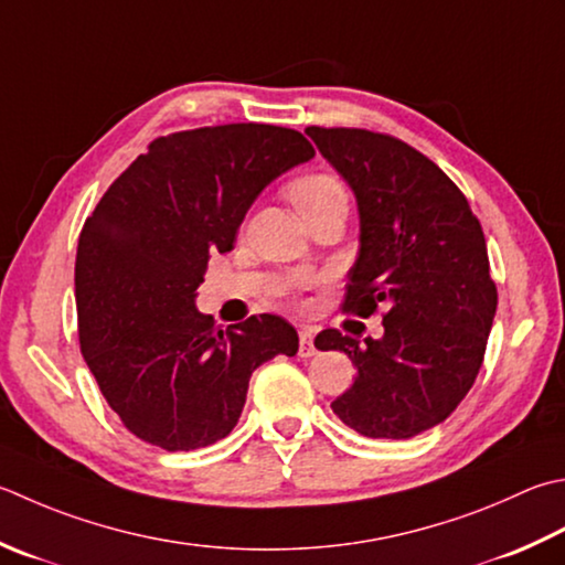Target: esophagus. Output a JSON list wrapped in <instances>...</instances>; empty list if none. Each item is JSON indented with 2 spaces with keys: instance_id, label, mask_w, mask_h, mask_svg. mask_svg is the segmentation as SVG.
Here are the masks:
<instances>
[{
  "instance_id": "esophagus-1",
  "label": "esophagus",
  "mask_w": 565,
  "mask_h": 565,
  "mask_svg": "<svg viewBox=\"0 0 565 565\" xmlns=\"http://www.w3.org/2000/svg\"><path fill=\"white\" fill-rule=\"evenodd\" d=\"M298 355H301V358H311V355H316L313 330H311V328H303L301 333H298Z\"/></svg>"
}]
</instances>
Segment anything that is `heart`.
<instances>
[{"label": "heart", "mask_w": 565, "mask_h": 565, "mask_svg": "<svg viewBox=\"0 0 565 565\" xmlns=\"http://www.w3.org/2000/svg\"><path fill=\"white\" fill-rule=\"evenodd\" d=\"M286 195L303 220L330 207H348V193L333 173H306L286 188Z\"/></svg>", "instance_id": "b5f03b06"}]
</instances>
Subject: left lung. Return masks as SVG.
Instances as JSON below:
<instances>
[{
	"label": "left lung",
	"instance_id": "8db88e82",
	"mask_svg": "<svg viewBox=\"0 0 565 565\" xmlns=\"http://www.w3.org/2000/svg\"><path fill=\"white\" fill-rule=\"evenodd\" d=\"M360 207V254L342 311H382L384 335L328 328L318 350H340L358 377L330 408L367 438H412L466 399L497 311L488 245L468 198L406 141L358 127H308Z\"/></svg>",
	"mask_w": 565,
	"mask_h": 565
}]
</instances>
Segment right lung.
I'll use <instances>...</instances> for the list:
<instances>
[{"mask_svg":"<svg viewBox=\"0 0 565 565\" xmlns=\"http://www.w3.org/2000/svg\"><path fill=\"white\" fill-rule=\"evenodd\" d=\"M301 131L239 121L153 139L87 215L77 239V338L109 408L143 444L195 450L225 438L252 372L294 358L271 313L217 328L195 311L210 254L230 252L262 188L313 159Z\"/></svg>","mask_w":565,"mask_h":565,"instance_id":"add662e5","label":"right lung"}]
</instances>
